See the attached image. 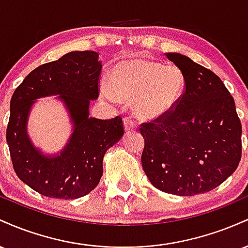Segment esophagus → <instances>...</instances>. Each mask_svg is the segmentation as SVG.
<instances>
[{"label": "esophagus", "mask_w": 248, "mask_h": 248, "mask_svg": "<svg viewBox=\"0 0 248 248\" xmlns=\"http://www.w3.org/2000/svg\"><path fill=\"white\" fill-rule=\"evenodd\" d=\"M124 130H126V132H132V130H134L136 128V124L134 122L132 118H124Z\"/></svg>", "instance_id": "esophagus-1"}]
</instances>
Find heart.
Returning <instances> with one entry per match:
<instances>
[{"instance_id": "b5f03b06", "label": "heart", "mask_w": 248, "mask_h": 248, "mask_svg": "<svg viewBox=\"0 0 248 248\" xmlns=\"http://www.w3.org/2000/svg\"><path fill=\"white\" fill-rule=\"evenodd\" d=\"M186 88V76L177 65L149 59L119 62L110 72L102 95L110 101L133 100L134 114L154 120L171 112Z\"/></svg>"}]
</instances>
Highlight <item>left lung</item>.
<instances>
[{"mask_svg": "<svg viewBox=\"0 0 248 248\" xmlns=\"http://www.w3.org/2000/svg\"><path fill=\"white\" fill-rule=\"evenodd\" d=\"M186 88L171 112L141 124L142 168L161 191L195 196L220 186L241 158V124L224 82L181 53H166Z\"/></svg>", "mask_w": 248, "mask_h": 248, "instance_id": "left-lung-1", "label": "left lung"}]
</instances>
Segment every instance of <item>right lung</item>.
<instances>
[{
    "label": "right lung",
    "mask_w": 248,
    "mask_h": 248,
    "mask_svg": "<svg viewBox=\"0 0 248 248\" xmlns=\"http://www.w3.org/2000/svg\"><path fill=\"white\" fill-rule=\"evenodd\" d=\"M94 51H73L46 62L25 77L11 96L7 142L14 170L31 189L50 198L76 199L98 186L105 153L124 135L121 116L99 120L88 116L90 101L98 99L101 62ZM60 95L75 130L61 155L44 156L32 146L26 121L33 100Z\"/></svg>",
    "instance_id": "1"
}]
</instances>
